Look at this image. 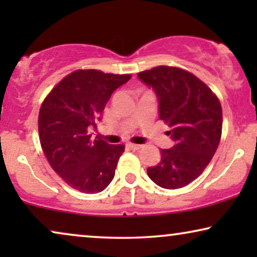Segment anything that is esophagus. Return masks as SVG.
<instances>
[{"instance_id": "34e87169", "label": "esophagus", "mask_w": 257, "mask_h": 257, "mask_svg": "<svg viewBox=\"0 0 257 257\" xmlns=\"http://www.w3.org/2000/svg\"><path fill=\"white\" fill-rule=\"evenodd\" d=\"M126 146L131 150H140L143 147V145H137V144H127Z\"/></svg>"}]
</instances>
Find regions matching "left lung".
Wrapping results in <instances>:
<instances>
[{
	"mask_svg": "<svg viewBox=\"0 0 257 257\" xmlns=\"http://www.w3.org/2000/svg\"><path fill=\"white\" fill-rule=\"evenodd\" d=\"M138 78L156 93L159 118L171 130L172 149L160 150L161 160L147 168L151 180L167 189L195 180L216 152L222 132V108L212 90L191 72L174 66H157Z\"/></svg>",
	"mask_w": 257,
	"mask_h": 257,
	"instance_id": "1",
	"label": "left lung"
}]
</instances>
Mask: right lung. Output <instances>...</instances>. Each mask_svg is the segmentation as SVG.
Instances as JSON below:
<instances>
[{"instance_id":"1","label":"right lung","mask_w":257,"mask_h":257,"mask_svg":"<svg viewBox=\"0 0 257 257\" xmlns=\"http://www.w3.org/2000/svg\"><path fill=\"white\" fill-rule=\"evenodd\" d=\"M131 75L77 70L63 78L42 104L38 133L42 150L56 173L82 193L104 191L113 180L124 145L92 139L114 90Z\"/></svg>"}]
</instances>
